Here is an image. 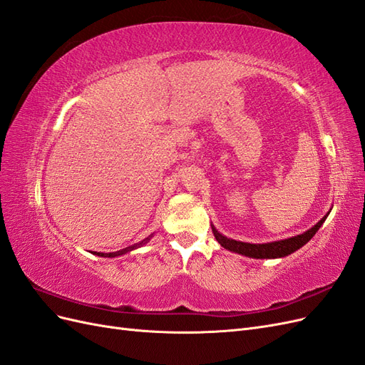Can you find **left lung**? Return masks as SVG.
Returning <instances> with one entry per match:
<instances>
[{"mask_svg":"<svg viewBox=\"0 0 365 365\" xmlns=\"http://www.w3.org/2000/svg\"><path fill=\"white\" fill-rule=\"evenodd\" d=\"M327 216H329V213L319 219L312 228H309L302 235H297V236L283 239V240L268 242V244H250V242L235 240V239H230L224 235H220L213 225H212V230H213V235H215L216 240L219 242V245L224 247L228 251L242 254V256H247L251 259H280V257L289 256V254H292L294 251L300 250L303 245H306L307 242L315 236L319 227L324 224Z\"/></svg>","mask_w":365,"mask_h":365,"instance_id":"8db88e82","label":"left lung"}]
</instances>
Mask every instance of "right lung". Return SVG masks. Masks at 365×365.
<instances>
[{
    "instance_id": "1",
    "label": "right lung",
    "mask_w": 365,
    "mask_h": 365,
    "mask_svg": "<svg viewBox=\"0 0 365 365\" xmlns=\"http://www.w3.org/2000/svg\"><path fill=\"white\" fill-rule=\"evenodd\" d=\"M152 236H153V233H152L149 237H146V239H143L141 242H138V244H134V245H130V247H126V248L120 250V251H115V252H97V251H94L93 254H96V256H98V257H117V256H123V254L130 252V251H134V250H137V248L143 247L145 244H148V242L150 240V237H152Z\"/></svg>"
}]
</instances>
